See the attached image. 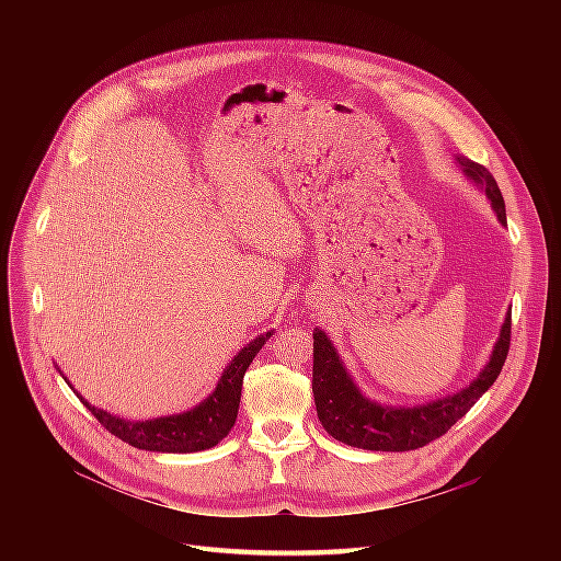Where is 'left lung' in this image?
Wrapping results in <instances>:
<instances>
[{"instance_id":"1","label":"left lung","mask_w":561,"mask_h":561,"mask_svg":"<svg viewBox=\"0 0 561 561\" xmlns=\"http://www.w3.org/2000/svg\"><path fill=\"white\" fill-rule=\"evenodd\" d=\"M468 182L482 191L500 224L506 226V206L495 178L466 157H455ZM511 346V310L504 317L500 337L486 366L463 388L453 394L433 399L415 407H388L366 397L351 373L346 370L331 337L322 331H312V394L317 417L324 431L342 444L364 450L402 453L415 450L448 433L461 420L479 397H482L502 373Z\"/></svg>"}]
</instances>
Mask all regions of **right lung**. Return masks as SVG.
I'll return each mask as SVG.
<instances>
[{
  "label": "right lung",
  "mask_w": 561,
  "mask_h": 561,
  "mask_svg": "<svg viewBox=\"0 0 561 561\" xmlns=\"http://www.w3.org/2000/svg\"><path fill=\"white\" fill-rule=\"evenodd\" d=\"M271 335H273V331H268L266 335H257L251 344H247L242 351H239L230 359V364L224 368L215 390L204 399V402H199L195 409L184 411L180 415L133 422V420L111 415L104 409L89 404L82 394H79L77 390L75 392L108 433H113L115 437H119L122 442H126L139 450H152V453L206 450V448L217 446L232 428V424L237 420V411H239V397H242L244 373L251 366V362L255 359V355L262 351V346L268 342ZM61 377H64V373H61Z\"/></svg>",
  "instance_id": "right-lung-1"
}]
</instances>
